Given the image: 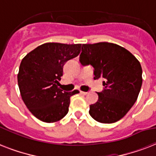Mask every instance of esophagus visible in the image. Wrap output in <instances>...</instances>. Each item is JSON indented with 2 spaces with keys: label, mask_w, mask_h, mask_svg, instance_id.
<instances>
[{
  "label": "esophagus",
  "mask_w": 156,
  "mask_h": 156,
  "mask_svg": "<svg viewBox=\"0 0 156 156\" xmlns=\"http://www.w3.org/2000/svg\"><path fill=\"white\" fill-rule=\"evenodd\" d=\"M80 93H81V94H83V95H87V94H88V92H86V91H82V90L80 91Z\"/></svg>",
  "instance_id": "34e87169"
}]
</instances>
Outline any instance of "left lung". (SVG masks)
<instances>
[{
  "label": "left lung",
  "instance_id": "1",
  "mask_svg": "<svg viewBox=\"0 0 156 156\" xmlns=\"http://www.w3.org/2000/svg\"><path fill=\"white\" fill-rule=\"evenodd\" d=\"M79 61L94 68V79L103 78L104 90L89 113L100 123H114L126 115L138 99L143 83L140 62L126 48L101 42L82 45Z\"/></svg>",
  "mask_w": 156,
  "mask_h": 156
}]
</instances>
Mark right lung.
<instances>
[{"instance_id":"right-lung-1","label":"right lung","mask_w":156,"mask_h":156,"mask_svg":"<svg viewBox=\"0 0 156 156\" xmlns=\"http://www.w3.org/2000/svg\"><path fill=\"white\" fill-rule=\"evenodd\" d=\"M80 51V44L46 43L22 60L18 74L21 96L40 121L52 123L68 113L70 97L79 91H63L58 87L59 81L66 61L78 56Z\"/></svg>"}]
</instances>
